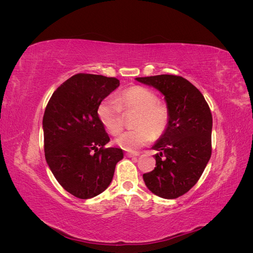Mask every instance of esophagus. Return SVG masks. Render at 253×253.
<instances>
[{
    "label": "esophagus",
    "instance_id": "34e87169",
    "mask_svg": "<svg viewBox=\"0 0 253 253\" xmlns=\"http://www.w3.org/2000/svg\"><path fill=\"white\" fill-rule=\"evenodd\" d=\"M126 157H136V156H138V154H136V153H126Z\"/></svg>",
    "mask_w": 253,
    "mask_h": 253
}]
</instances>
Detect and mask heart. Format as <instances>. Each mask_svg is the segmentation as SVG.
I'll return each instance as SVG.
<instances>
[{"mask_svg": "<svg viewBox=\"0 0 253 253\" xmlns=\"http://www.w3.org/2000/svg\"><path fill=\"white\" fill-rule=\"evenodd\" d=\"M122 110L136 111L132 126H135L119 135L115 142L128 152H136L148 144L153 134L162 135L168 127L170 113L167 105L158 101V96L144 86H133L122 91L117 101L106 98L98 106V117L104 128L112 135H117L124 127Z\"/></svg>", "mask_w": 253, "mask_h": 253, "instance_id": "obj_1", "label": "heart"}]
</instances>
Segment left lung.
I'll return each instance as SVG.
<instances>
[{
  "mask_svg": "<svg viewBox=\"0 0 253 253\" xmlns=\"http://www.w3.org/2000/svg\"><path fill=\"white\" fill-rule=\"evenodd\" d=\"M136 80L158 89L170 113L167 129L152 147L158 151L155 169L142 177L152 193L173 200L195 185L211 157V111L201 91L180 76Z\"/></svg>",
  "mask_w": 253,
  "mask_h": 253,
  "instance_id": "8db88e82",
  "label": "left lung"
}]
</instances>
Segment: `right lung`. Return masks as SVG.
Segmentation results:
<instances>
[{"label": "right lung", "instance_id": "right-lung-1", "mask_svg": "<svg viewBox=\"0 0 253 253\" xmlns=\"http://www.w3.org/2000/svg\"><path fill=\"white\" fill-rule=\"evenodd\" d=\"M116 78L77 74L53 91L43 116L45 159L55 178L72 195L87 200L110 186L124 158L110 141L98 106L119 86Z\"/></svg>", "mask_w": 253, "mask_h": 253}]
</instances>
